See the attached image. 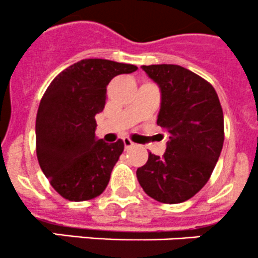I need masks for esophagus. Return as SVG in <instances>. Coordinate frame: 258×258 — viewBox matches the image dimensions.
Returning <instances> with one entry per match:
<instances>
[{
    "label": "esophagus",
    "mask_w": 258,
    "mask_h": 258,
    "mask_svg": "<svg viewBox=\"0 0 258 258\" xmlns=\"http://www.w3.org/2000/svg\"><path fill=\"white\" fill-rule=\"evenodd\" d=\"M123 145H124V148H130V147H132V146H134V142L131 141V140L128 139V137H124L123 139Z\"/></svg>",
    "instance_id": "esophagus-1"
}]
</instances>
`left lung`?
<instances>
[{
    "label": "left lung",
    "instance_id": "1",
    "mask_svg": "<svg viewBox=\"0 0 258 258\" xmlns=\"http://www.w3.org/2000/svg\"><path fill=\"white\" fill-rule=\"evenodd\" d=\"M161 91L157 124L168 135L162 157L150 152L137 168L144 191L162 204H181L209 181L225 140L223 112L215 88L178 64L142 66Z\"/></svg>",
    "mask_w": 258,
    "mask_h": 258
}]
</instances>
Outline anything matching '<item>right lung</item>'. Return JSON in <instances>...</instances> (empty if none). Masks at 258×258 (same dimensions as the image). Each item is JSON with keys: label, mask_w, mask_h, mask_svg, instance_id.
Here are the masks:
<instances>
[{"label": "right lung", "mask_w": 258, "mask_h": 258, "mask_svg": "<svg viewBox=\"0 0 258 258\" xmlns=\"http://www.w3.org/2000/svg\"><path fill=\"white\" fill-rule=\"evenodd\" d=\"M136 70L110 59H81L49 83L36 117V152L41 170L63 199L87 201L107 187L124 145L98 140L95 116L105 108L110 81Z\"/></svg>", "instance_id": "right-lung-1"}]
</instances>
